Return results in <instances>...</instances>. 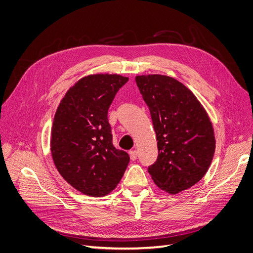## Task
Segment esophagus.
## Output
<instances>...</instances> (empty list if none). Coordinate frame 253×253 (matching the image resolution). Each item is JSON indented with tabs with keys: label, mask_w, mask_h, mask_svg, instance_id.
Returning a JSON list of instances; mask_svg holds the SVG:
<instances>
[{
	"label": "esophagus",
	"mask_w": 253,
	"mask_h": 253,
	"mask_svg": "<svg viewBox=\"0 0 253 253\" xmlns=\"http://www.w3.org/2000/svg\"><path fill=\"white\" fill-rule=\"evenodd\" d=\"M129 157H130V160L135 161L138 158V151L137 150H130L129 151Z\"/></svg>",
	"instance_id": "esophagus-1"
}]
</instances>
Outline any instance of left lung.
Instances as JSON below:
<instances>
[{"label":"left lung","mask_w":253,"mask_h":253,"mask_svg":"<svg viewBox=\"0 0 253 253\" xmlns=\"http://www.w3.org/2000/svg\"><path fill=\"white\" fill-rule=\"evenodd\" d=\"M149 108L159 155L148 172L155 184L176 194L205 176L215 153L210 117L197 97L177 80L162 75L137 76Z\"/></svg>","instance_id":"left-lung-1"}]
</instances>
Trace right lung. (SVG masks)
Here are the masks:
<instances>
[{"mask_svg":"<svg viewBox=\"0 0 253 253\" xmlns=\"http://www.w3.org/2000/svg\"><path fill=\"white\" fill-rule=\"evenodd\" d=\"M128 81L97 74L79 80L60 102L54 117L50 151L59 173L81 193L102 197L112 192L129 162L114 147L108 110Z\"/></svg>","mask_w":253,"mask_h":253,"instance_id":"1","label":"right lung"}]
</instances>
